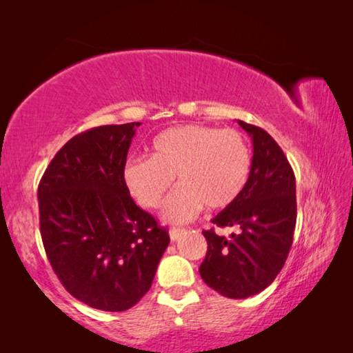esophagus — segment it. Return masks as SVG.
Returning a JSON list of instances; mask_svg holds the SVG:
<instances>
[{"instance_id": "esophagus-1", "label": "esophagus", "mask_w": 353, "mask_h": 353, "mask_svg": "<svg viewBox=\"0 0 353 353\" xmlns=\"http://www.w3.org/2000/svg\"><path fill=\"white\" fill-rule=\"evenodd\" d=\"M185 232V229H176V227H172V229H170V238L172 241H176L179 236H181Z\"/></svg>"}]
</instances>
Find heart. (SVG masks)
<instances>
[{"instance_id": "obj_1", "label": "heart", "mask_w": 353, "mask_h": 353, "mask_svg": "<svg viewBox=\"0 0 353 353\" xmlns=\"http://www.w3.org/2000/svg\"><path fill=\"white\" fill-rule=\"evenodd\" d=\"M252 157L244 135L202 124L170 128L155 137L149 157L124 166V182L139 204L155 208L176 176V188L163 207L170 223H187L204 205L224 208L238 199L249 181Z\"/></svg>"}]
</instances>
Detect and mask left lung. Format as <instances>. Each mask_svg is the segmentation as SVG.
I'll return each instance as SVG.
<instances>
[{
    "mask_svg": "<svg viewBox=\"0 0 353 353\" xmlns=\"http://www.w3.org/2000/svg\"><path fill=\"white\" fill-rule=\"evenodd\" d=\"M252 139L249 181L238 199L212 219L216 227H236L230 238L204 230L207 255L201 277L219 294L246 299L270 286L282 270L296 227V177L276 140L238 119Z\"/></svg>",
    "mask_w": 353,
    "mask_h": 353,
    "instance_id": "8db88e82",
    "label": "left lung"
}]
</instances>
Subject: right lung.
<instances>
[{
	"label": "right lung",
	"instance_id": "right-lung-1",
	"mask_svg": "<svg viewBox=\"0 0 353 353\" xmlns=\"http://www.w3.org/2000/svg\"><path fill=\"white\" fill-rule=\"evenodd\" d=\"M139 126L112 124L73 137L39 183L48 260L71 296L103 312H124L146 294L170 244L168 230L135 204L124 182Z\"/></svg>",
	"mask_w": 353,
	"mask_h": 353
}]
</instances>
